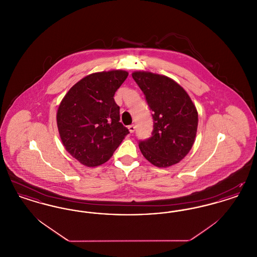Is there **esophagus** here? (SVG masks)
<instances>
[{
	"label": "esophagus",
	"instance_id": "34e87169",
	"mask_svg": "<svg viewBox=\"0 0 257 257\" xmlns=\"http://www.w3.org/2000/svg\"><path fill=\"white\" fill-rule=\"evenodd\" d=\"M135 128H136V127H135L134 124H132V125H129V126H128V130H129V132H130V133H134Z\"/></svg>",
	"mask_w": 257,
	"mask_h": 257
}]
</instances>
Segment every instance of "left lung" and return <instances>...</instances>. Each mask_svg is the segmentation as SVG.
<instances>
[{
    "mask_svg": "<svg viewBox=\"0 0 257 257\" xmlns=\"http://www.w3.org/2000/svg\"><path fill=\"white\" fill-rule=\"evenodd\" d=\"M152 111L153 131L139 147L145 158L158 168L179 163L195 143L198 114L182 86L171 78L147 71L132 73Z\"/></svg>",
    "mask_w": 257,
    "mask_h": 257,
    "instance_id": "obj_1",
    "label": "left lung"
}]
</instances>
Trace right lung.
I'll return each instance as SVG.
<instances>
[{
  "label": "right lung",
  "instance_id": "right-lung-1",
  "mask_svg": "<svg viewBox=\"0 0 257 257\" xmlns=\"http://www.w3.org/2000/svg\"><path fill=\"white\" fill-rule=\"evenodd\" d=\"M127 76L124 70L89 74L61 100L57 124L62 145L86 167L106 163L129 134L119 122V107L113 99Z\"/></svg>",
  "mask_w": 257,
  "mask_h": 257
}]
</instances>
